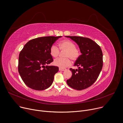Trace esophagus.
Here are the masks:
<instances>
[{
  "label": "esophagus",
  "instance_id": "34e87169",
  "mask_svg": "<svg viewBox=\"0 0 123 123\" xmlns=\"http://www.w3.org/2000/svg\"><path fill=\"white\" fill-rule=\"evenodd\" d=\"M59 71H65L66 70V69H64V68H59Z\"/></svg>",
  "mask_w": 123,
  "mask_h": 123
}]
</instances>
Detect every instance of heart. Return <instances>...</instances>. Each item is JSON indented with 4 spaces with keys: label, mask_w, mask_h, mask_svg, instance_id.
<instances>
[{
    "label": "heart",
    "mask_w": 123,
    "mask_h": 123,
    "mask_svg": "<svg viewBox=\"0 0 123 123\" xmlns=\"http://www.w3.org/2000/svg\"><path fill=\"white\" fill-rule=\"evenodd\" d=\"M59 47L61 50H65L64 56L65 58H58L54 61V65L60 68H65L71 64V60H76L79 56L80 52L77 49L74 43L70 40H64L59 43ZM51 55L53 57H57L59 54V50L55 45H52L50 49Z\"/></svg>",
    "instance_id": "heart-1"
}]
</instances>
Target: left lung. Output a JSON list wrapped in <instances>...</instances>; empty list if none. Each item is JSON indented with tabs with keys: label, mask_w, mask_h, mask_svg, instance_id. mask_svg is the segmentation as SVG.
Returning a JSON list of instances; mask_svg holds the SVG:
<instances>
[{
	"label": "left lung",
	"mask_w": 123,
	"mask_h": 123,
	"mask_svg": "<svg viewBox=\"0 0 123 123\" xmlns=\"http://www.w3.org/2000/svg\"><path fill=\"white\" fill-rule=\"evenodd\" d=\"M77 44L81 55L74 63L78 69H70L72 75L67 83L72 88L81 90L87 88L97 80L102 69L103 52L93 40L78 36H66Z\"/></svg>",
	"instance_id": "8db88e82"
}]
</instances>
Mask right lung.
<instances>
[{"label":"right lung","instance_id":"obj_1","mask_svg":"<svg viewBox=\"0 0 123 123\" xmlns=\"http://www.w3.org/2000/svg\"><path fill=\"white\" fill-rule=\"evenodd\" d=\"M62 36L39 37L29 41L19 53L18 70L29 87L43 90L52 85L59 68L48 64L53 61L51 47Z\"/></svg>","mask_w":123,"mask_h":123}]
</instances>
